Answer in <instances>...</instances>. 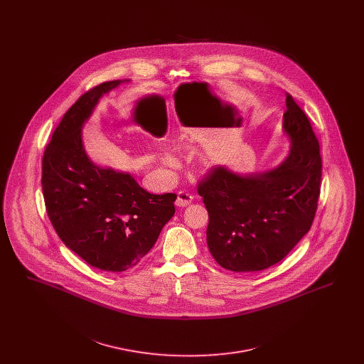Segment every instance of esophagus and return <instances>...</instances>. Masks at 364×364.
<instances>
[{
    "label": "esophagus",
    "mask_w": 364,
    "mask_h": 364,
    "mask_svg": "<svg viewBox=\"0 0 364 364\" xmlns=\"http://www.w3.org/2000/svg\"><path fill=\"white\" fill-rule=\"evenodd\" d=\"M193 200V196L187 191H180L177 193V199H176V206L178 208H186L191 205V202Z\"/></svg>",
    "instance_id": "obj_1"
}]
</instances>
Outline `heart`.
<instances>
[{
    "label": "heart",
    "mask_w": 364,
    "mask_h": 364,
    "mask_svg": "<svg viewBox=\"0 0 364 364\" xmlns=\"http://www.w3.org/2000/svg\"><path fill=\"white\" fill-rule=\"evenodd\" d=\"M165 162H166V164H168V165H171V166H172V165H174V159H173V158H172V156H168V158H166V161H165Z\"/></svg>",
    "instance_id": "b5f03b06"
}]
</instances>
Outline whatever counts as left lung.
I'll use <instances>...</instances> for the list:
<instances>
[{
  "label": "left lung",
  "mask_w": 364,
  "mask_h": 364,
  "mask_svg": "<svg viewBox=\"0 0 364 364\" xmlns=\"http://www.w3.org/2000/svg\"><path fill=\"white\" fill-rule=\"evenodd\" d=\"M282 128L292 144L277 168L242 176L220 165L198 184L208 211V250L226 270H264L284 259L311 228L322 158L310 120L289 94Z\"/></svg>",
  "instance_id": "left-lung-1"
}]
</instances>
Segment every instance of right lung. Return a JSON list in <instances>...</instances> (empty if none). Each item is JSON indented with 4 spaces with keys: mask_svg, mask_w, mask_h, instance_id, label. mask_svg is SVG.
Listing matches in <instances>:
<instances>
[{
    "mask_svg": "<svg viewBox=\"0 0 364 364\" xmlns=\"http://www.w3.org/2000/svg\"><path fill=\"white\" fill-rule=\"evenodd\" d=\"M122 80L88 90L64 114L42 159V191L58 237L92 267L125 272L153 248L173 217L176 193L154 195L129 173L97 166L82 127L100 98Z\"/></svg>",
    "mask_w": 364,
    "mask_h": 364,
    "instance_id": "1",
    "label": "right lung"
}]
</instances>
